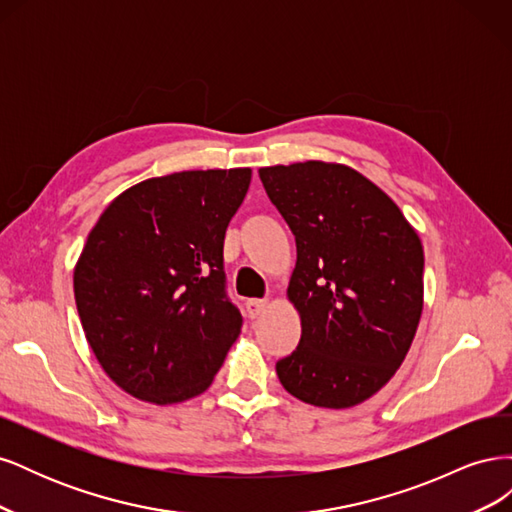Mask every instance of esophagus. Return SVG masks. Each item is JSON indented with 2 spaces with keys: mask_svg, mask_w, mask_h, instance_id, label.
Listing matches in <instances>:
<instances>
[{
  "mask_svg": "<svg viewBox=\"0 0 512 512\" xmlns=\"http://www.w3.org/2000/svg\"><path fill=\"white\" fill-rule=\"evenodd\" d=\"M267 305H269L267 299H250L247 301V314H250V318H260L265 314Z\"/></svg>",
  "mask_w": 512,
  "mask_h": 512,
  "instance_id": "34e87169",
  "label": "esophagus"
}]
</instances>
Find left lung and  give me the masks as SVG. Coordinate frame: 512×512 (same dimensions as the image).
Returning a JSON list of instances; mask_svg holds the SVG:
<instances>
[{"label":"left lung","instance_id":"8db88e82","mask_svg":"<svg viewBox=\"0 0 512 512\" xmlns=\"http://www.w3.org/2000/svg\"><path fill=\"white\" fill-rule=\"evenodd\" d=\"M297 241L286 297L301 342L275 371L309 406L352 408L389 382L423 314V243L359 170L307 160L258 170Z\"/></svg>","mask_w":512,"mask_h":512}]
</instances>
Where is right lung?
Returning <instances> with one entry per match:
<instances>
[{
  "instance_id": "add662e5",
  "label": "right lung",
  "mask_w": 512,
  "mask_h": 512,
  "mask_svg": "<svg viewBox=\"0 0 512 512\" xmlns=\"http://www.w3.org/2000/svg\"><path fill=\"white\" fill-rule=\"evenodd\" d=\"M252 168L181 170L121 192L74 265L87 342L121 391L156 406L205 393L241 333L224 235Z\"/></svg>"
}]
</instances>
